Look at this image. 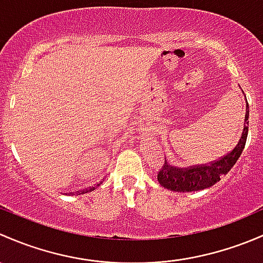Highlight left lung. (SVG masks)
Segmentation results:
<instances>
[{"label": "left lung", "instance_id": "left-lung-1", "mask_svg": "<svg viewBox=\"0 0 263 263\" xmlns=\"http://www.w3.org/2000/svg\"><path fill=\"white\" fill-rule=\"evenodd\" d=\"M248 118H250V106L247 102L242 137L238 140V144L235 145L234 149L229 152L227 156L220 157L218 161L209 162V163L201 164V166H191L187 168H176L164 162L157 175L158 182L163 187L177 192L200 191L219 182L221 176L227 175L231 171V168L234 166L245 149L248 135Z\"/></svg>", "mask_w": 263, "mask_h": 263}]
</instances>
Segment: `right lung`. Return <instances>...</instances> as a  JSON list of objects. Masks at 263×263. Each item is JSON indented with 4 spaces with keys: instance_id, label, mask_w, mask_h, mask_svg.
<instances>
[{
    "instance_id": "1",
    "label": "right lung",
    "mask_w": 263,
    "mask_h": 263,
    "mask_svg": "<svg viewBox=\"0 0 263 263\" xmlns=\"http://www.w3.org/2000/svg\"><path fill=\"white\" fill-rule=\"evenodd\" d=\"M100 183H101V182H100ZM100 183H97V185H96V187H97V186H100ZM96 187H90V189H86V190H83V191H81V194H85V192H88V191H92V190H95V189H96Z\"/></svg>"
}]
</instances>
